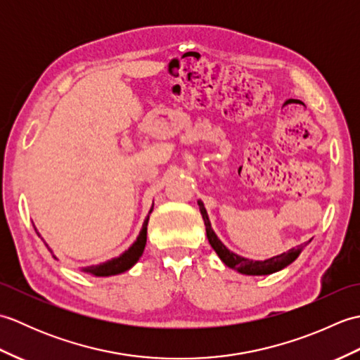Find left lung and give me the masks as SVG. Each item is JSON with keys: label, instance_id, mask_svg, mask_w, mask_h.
I'll list each match as a JSON object with an SVG mask.
<instances>
[{"label": "left lung", "instance_id": "left-lung-1", "mask_svg": "<svg viewBox=\"0 0 360 360\" xmlns=\"http://www.w3.org/2000/svg\"><path fill=\"white\" fill-rule=\"evenodd\" d=\"M198 205H200V212L204 219L205 224V232H207V240L210 243V246L213 248V250L217 252L218 257L221 258L227 267L231 269L244 274V275H269L274 272H278L281 269H285L286 266H289L292 262H295V258L302 254L303 248L307 244H302V246H297L289 249L288 252H283L280 255H275L272 258L267 259H249L244 258L238 254H235L231 249H227L224 246V243L218 238V235L215 233V231L212 229L210 219L207 215V210H205L204 204L201 200H198Z\"/></svg>", "mask_w": 360, "mask_h": 360}]
</instances>
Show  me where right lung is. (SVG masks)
Wrapping results in <instances>:
<instances>
[{
    "mask_svg": "<svg viewBox=\"0 0 360 360\" xmlns=\"http://www.w3.org/2000/svg\"><path fill=\"white\" fill-rule=\"evenodd\" d=\"M151 212H153V207L150 209V213ZM150 213H148L147 218H145V221H143L142 229H141V232H139V236H137L136 241L124 252V254L116 257V258H111V259H108V262L101 263V264H93V266L82 267V271L86 272V274H91V275H96V277H110V275H117V274H122V272H125L128 269H131V267L137 262H139V258L143 254L145 244H147V226H148ZM38 236H40V235H38ZM46 248H48V244H46ZM52 257L57 258L56 255H52Z\"/></svg>",
    "mask_w": 360,
    "mask_h": 360,
    "instance_id": "right-lung-1",
    "label": "right lung"
}]
</instances>
